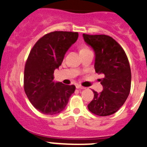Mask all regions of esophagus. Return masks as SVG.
Wrapping results in <instances>:
<instances>
[{"label":"esophagus","mask_w":147,"mask_h":147,"mask_svg":"<svg viewBox=\"0 0 147 147\" xmlns=\"http://www.w3.org/2000/svg\"><path fill=\"white\" fill-rule=\"evenodd\" d=\"M76 89H85V87H84V86H81V85H76Z\"/></svg>","instance_id":"34e87169"}]
</instances>
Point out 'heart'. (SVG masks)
I'll list each match as a JSON object with an SVG mask.
<instances>
[{"mask_svg": "<svg viewBox=\"0 0 147 147\" xmlns=\"http://www.w3.org/2000/svg\"><path fill=\"white\" fill-rule=\"evenodd\" d=\"M88 50H90V49L87 47L86 45H82L80 49V53H82V52H85V51H88Z\"/></svg>", "mask_w": 147, "mask_h": 147, "instance_id": "1", "label": "heart"}]
</instances>
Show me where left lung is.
<instances>
[{
	"label": "left lung",
	"mask_w": 147,
	"mask_h": 147,
	"mask_svg": "<svg viewBox=\"0 0 147 147\" xmlns=\"http://www.w3.org/2000/svg\"><path fill=\"white\" fill-rule=\"evenodd\" d=\"M83 37L95 53V71L104 76L100 79L102 92L93 91L94 98L88 109L99 116L110 115L121 108L130 93L131 72L128 58L122 47L110 36L83 34Z\"/></svg>",
	"instance_id": "1"
}]
</instances>
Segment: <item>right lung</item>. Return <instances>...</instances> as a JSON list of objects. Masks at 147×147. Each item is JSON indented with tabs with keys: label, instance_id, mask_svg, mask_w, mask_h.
<instances>
[{
	"label": "right lung",
	"instance_id": "add662e5",
	"mask_svg": "<svg viewBox=\"0 0 147 147\" xmlns=\"http://www.w3.org/2000/svg\"><path fill=\"white\" fill-rule=\"evenodd\" d=\"M78 37V32H53L41 37L29 53L25 64L24 88L30 102L43 114L61 113L74 92V85L53 80L54 71L59 68L65 53Z\"/></svg>",
	"mask_w": 147,
	"mask_h": 147
}]
</instances>
